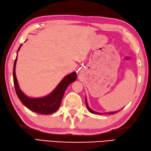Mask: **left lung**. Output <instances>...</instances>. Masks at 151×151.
<instances>
[{"label":"left lung","mask_w":151,"mask_h":151,"mask_svg":"<svg viewBox=\"0 0 151 151\" xmlns=\"http://www.w3.org/2000/svg\"><path fill=\"white\" fill-rule=\"evenodd\" d=\"M85 103H86V106L87 107V109H88L89 111L92 113V114H101V113H99V112H96V111H93V110H92L90 108V107L88 106V104H87V101H86V98H85ZM119 110H118V111H119ZM118 111H114V112H106V113H104V114H115L116 112H118Z\"/></svg>","instance_id":"obj_1"}]
</instances>
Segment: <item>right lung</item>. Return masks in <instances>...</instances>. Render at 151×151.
Here are the masks:
<instances>
[{
    "label": "right lung",
    "mask_w": 151,
    "mask_h": 151,
    "mask_svg": "<svg viewBox=\"0 0 151 151\" xmlns=\"http://www.w3.org/2000/svg\"><path fill=\"white\" fill-rule=\"evenodd\" d=\"M21 46L22 45L19 46L17 52L21 48ZM17 60V55L14 61V65H13V77L15 92L20 101L30 110L36 113L41 114H51L56 112L61 105L63 95H64L67 87L70 83L76 80V72H72L65 76L59 83V84L57 86L56 88L53 90V91L50 93L49 95L42 97V98H32L26 96L19 88L15 74Z\"/></svg>",
    "instance_id": "1"
}]
</instances>
